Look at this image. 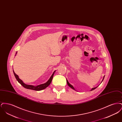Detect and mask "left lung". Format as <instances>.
<instances>
[{
  "instance_id": "obj_1",
  "label": "left lung",
  "mask_w": 122,
  "mask_h": 122,
  "mask_svg": "<svg viewBox=\"0 0 122 122\" xmlns=\"http://www.w3.org/2000/svg\"><path fill=\"white\" fill-rule=\"evenodd\" d=\"M104 77H103V80H102V81H103V80H104ZM66 81H67V84L68 85V86H70V87H71V88H72V89H74V90H75V88H74V87H73V86H72L71 85H70V83H69V82H68V81L67 80ZM97 88V87H95V88H92V89L91 90V91H92V90H94V89H96V88Z\"/></svg>"
}]
</instances>
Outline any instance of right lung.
I'll list each match as a JSON object with an SVG mask.
<instances>
[{
  "mask_svg": "<svg viewBox=\"0 0 122 122\" xmlns=\"http://www.w3.org/2000/svg\"><path fill=\"white\" fill-rule=\"evenodd\" d=\"M17 52L16 53V54H17ZM55 71H54V72L53 73L52 75L51 76V77L50 78V79L48 80V81L46 82V83H44V84H41L40 85H38V86H31V85H26L24 83H23V82L22 81V80H21L18 77V76L15 73V72L13 70V73H14V74L15 76V77L16 78V79L17 80V81H18V82L19 83H20L24 87H25V88H26V89H30V90H35V91H41L43 89H45L46 87H47L51 83L52 81V78H53V75L54 74V73H55Z\"/></svg>",
  "mask_w": 122,
  "mask_h": 122,
  "instance_id": "obj_1",
  "label": "right lung"
}]
</instances>
